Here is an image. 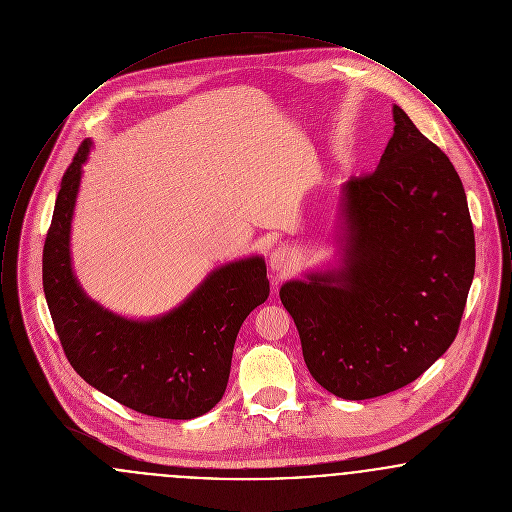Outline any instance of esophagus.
Listing matches in <instances>:
<instances>
[{
	"label": "esophagus",
	"mask_w": 512,
	"mask_h": 512,
	"mask_svg": "<svg viewBox=\"0 0 512 512\" xmlns=\"http://www.w3.org/2000/svg\"><path fill=\"white\" fill-rule=\"evenodd\" d=\"M292 267V251L288 247H278L268 257V268L274 278H282Z\"/></svg>",
	"instance_id": "obj_1"
}]
</instances>
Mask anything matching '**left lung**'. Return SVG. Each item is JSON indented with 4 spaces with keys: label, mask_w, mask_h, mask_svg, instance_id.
Instances as JSON below:
<instances>
[{
    "label": "left lung",
    "mask_w": 512,
    "mask_h": 512,
    "mask_svg": "<svg viewBox=\"0 0 512 512\" xmlns=\"http://www.w3.org/2000/svg\"><path fill=\"white\" fill-rule=\"evenodd\" d=\"M393 122L376 171L341 186L334 261L280 288L309 372L349 401L399 390L434 365L474 278L459 174L397 105Z\"/></svg>",
    "instance_id": "obj_1"
}]
</instances>
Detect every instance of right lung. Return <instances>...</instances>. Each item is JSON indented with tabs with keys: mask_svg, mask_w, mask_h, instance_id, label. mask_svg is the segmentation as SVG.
I'll list each match as a JSON object with an SVG mask.
<instances>
[{
	"mask_svg": "<svg viewBox=\"0 0 512 512\" xmlns=\"http://www.w3.org/2000/svg\"><path fill=\"white\" fill-rule=\"evenodd\" d=\"M94 142L84 140L61 180L44 244V293L74 370L96 390L138 413L190 420L224 395L236 336L267 301L265 257L213 268L178 307L159 317H122L80 286L71 257L74 205Z\"/></svg>",
	"mask_w": 512,
	"mask_h": 512,
	"instance_id": "obj_1",
	"label": "right lung"
}]
</instances>
